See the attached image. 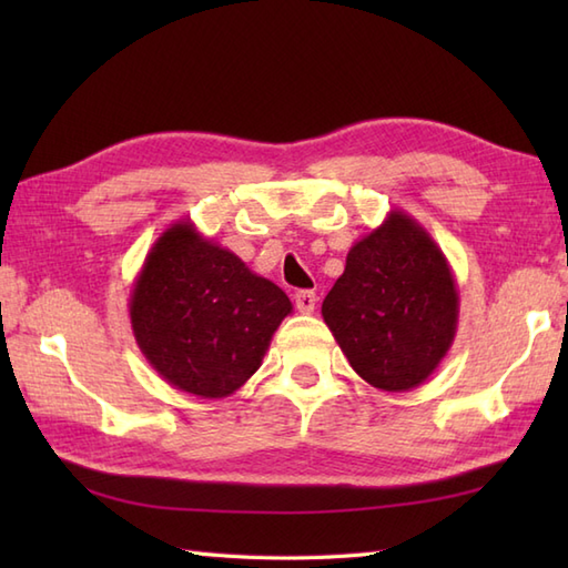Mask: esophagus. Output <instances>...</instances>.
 <instances>
[{
    "label": "esophagus",
    "instance_id": "1",
    "mask_svg": "<svg viewBox=\"0 0 568 568\" xmlns=\"http://www.w3.org/2000/svg\"><path fill=\"white\" fill-rule=\"evenodd\" d=\"M315 305H317V295L312 293V291L295 293V307H297V312H303V315H312V312H315Z\"/></svg>",
    "mask_w": 568,
    "mask_h": 568
}]
</instances>
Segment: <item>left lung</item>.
<instances>
[{
  "instance_id": "obj_1",
  "label": "left lung",
  "mask_w": 568,
  "mask_h": 568,
  "mask_svg": "<svg viewBox=\"0 0 568 568\" xmlns=\"http://www.w3.org/2000/svg\"><path fill=\"white\" fill-rule=\"evenodd\" d=\"M322 317L373 388L413 390L454 344L458 291L452 265L425 226L393 210L348 248Z\"/></svg>"
}]
</instances>
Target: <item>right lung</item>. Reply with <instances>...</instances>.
<instances>
[{
  "label": "right lung",
  "instance_id": "right-lung-1",
  "mask_svg": "<svg viewBox=\"0 0 568 568\" xmlns=\"http://www.w3.org/2000/svg\"><path fill=\"white\" fill-rule=\"evenodd\" d=\"M293 312L287 295L190 220L155 239L131 287L141 354L173 388L220 400L239 390Z\"/></svg>",
  "mask_w": 568,
  "mask_h": 568
}]
</instances>
